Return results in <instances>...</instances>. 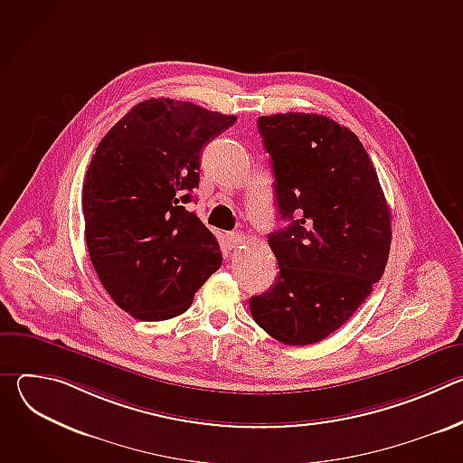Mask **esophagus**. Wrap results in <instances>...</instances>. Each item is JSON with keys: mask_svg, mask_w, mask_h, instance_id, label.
Here are the masks:
<instances>
[{"mask_svg": "<svg viewBox=\"0 0 463 463\" xmlns=\"http://www.w3.org/2000/svg\"><path fill=\"white\" fill-rule=\"evenodd\" d=\"M243 241H245V234H241V232H232V234H229V243H231V247L238 249Z\"/></svg>", "mask_w": 463, "mask_h": 463, "instance_id": "obj_1", "label": "esophagus"}]
</instances>
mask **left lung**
<instances>
[{"label":"left lung","instance_id":"1","mask_svg":"<svg viewBox=\"0 0 463 463\" xmlns=\"http://www.w3.org/2000/svg\"><path fill=\"white\" fill-rule=\"evenodd\" d=\"M271 156L280 220L269 234L279 277L249 302L254 322L291 346L334 334L384 273L392 216L354 131L317 113L258 118Z\"/></svg>","mask_w":463,"mask_h":463}]
</instances>
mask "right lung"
<instances>
[{"mask_svg":"<svg viewBox=\"0 0 463 463\" xmlns=\"http://www.w3.org/2000/svg\"><path fill=\"white\" fill-rule=\"evenodd\" d=\"M234 115L150 99L131 108L99 143L86 172V245L113 302L139 320L184 313L222 266L216 236L184 209L200 184L207 143Z\"/></svg>","mask_w":463,"mask_h":463,"instance_id":"right-lung-1","label":"right lung"}]
</instances>
